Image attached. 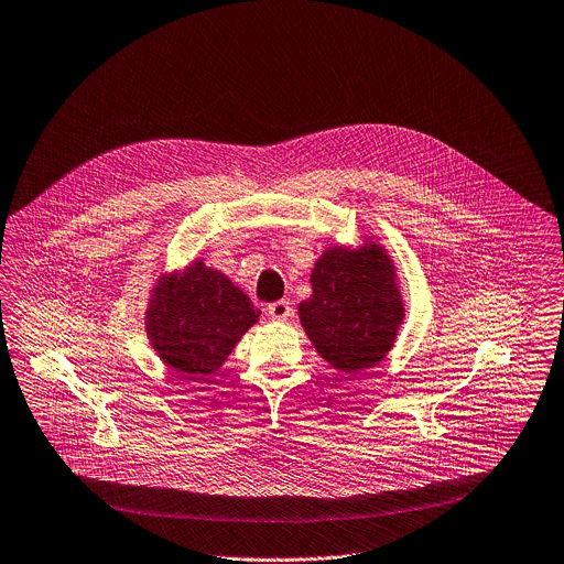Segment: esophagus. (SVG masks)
I'll return each mask as SVG.
<instances>
[{
  "mask_svg": "<svg viewBox=\"0 0 564 564\" xmlns=\"http://www.w3.org/2000/svg\"><path fill=\"white\" fill-rule=\"evenodd\" d=\"M265 312H268V316H270L272 321H279V323H283V321H288V318L292 316V307H290L288 301L270 303V305L265 307Z\"/></svg>",
  "mask_w": 564,
  "mask_h": 564,
  "instance_id": "1",
  "label": "esophagus"
}]
</instances>
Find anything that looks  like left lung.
<instances>
[{"label":"left lung","mask_w":564,"mask_h":564,"mask_svg":"<svg viewBox=\"0 0 564 564\" xmlns=\"http://www.w3.org/2000/svg\"><path fill=\"white\" fill-rule=\"evenodd\" d=\"M310 283L312 296L299 303V318L318 355L344 375L386 359L405 321L401 281L386 246L372 237L329 246Z\"/></svg>","instance_id":"8db88e82"}]
</instances>
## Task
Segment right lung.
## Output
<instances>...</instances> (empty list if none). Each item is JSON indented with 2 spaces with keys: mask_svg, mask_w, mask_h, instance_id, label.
I'll return each mask as SVG.
<instances>
[{
  "mask_svg": "<svg viewBox=\"0 0 564 564\" xmlns=\"http://www.w3.org/2000/svg\"><path fill=\"white\" fill-rule=\"evenodd\" d=\"M259 316L225 272L194 259L183 270L159 274L143 321L150 346L167 368L207 377L223 368Z\"/></svg>",
  "mask_w": 564,
  "mask_h": 564,
  "instance_id": "1",
  "label": "right lung"
}]
</instances>
